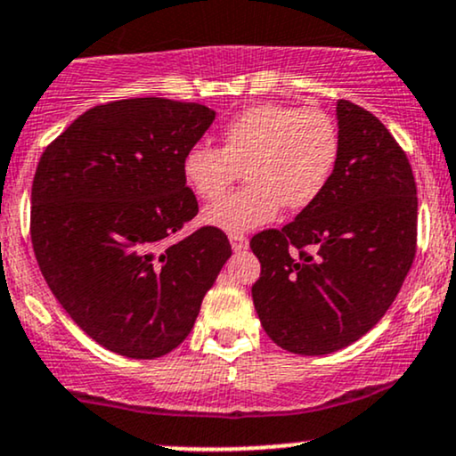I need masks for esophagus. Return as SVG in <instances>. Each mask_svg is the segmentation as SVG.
Segmentation results:
<instances>
[{
    "label": "esophagus",
    "instance_id": "esophagus-1",
    "mask_svg": "<svg viewBox=\"0 0 456 456\" xmlns=\"http://www.w3.org/2000/svg\"><path fill=\"white\" fill-rule=\"evenodd\" d=\"M229 242H232V248L235 253H242L246 246H248V238L244 233H232L229 235Z\"/></svg>",
    "mask_w": 456,
    "mask_h": 456
}]
</instances>
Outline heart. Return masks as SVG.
<instances>
[{"mask_svg":"<svg viewBox=\"0 0 456 456\" xmlns=\"http://www.w3.org/2000/svg\"><path fill=\"white\" fill-rule=\"evenodd\" d=\"M341 151L334 118L319 107L264 102L244 109L223 130V145L195 143L182 159V175L199 199H218L240 169L242 191L203 212V223L244 233L270 223L285 206L306 210L323 195Z\"/></svg>","mask_w":456,"mask_h":456,"instance_id":"1","label":"heart"}]
</instances>
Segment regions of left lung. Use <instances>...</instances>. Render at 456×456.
I'll return each mask as SVG.
<instances>
[{
	"instance_id": "obj_1",
	"label": "left lung",
	"mask_w": 456,
	"mask_h": 456,
	"mask_svg": "<svg viewBox=\"0 0 456 456\" xmlns=\"http://www.w3.org/2000/svg\"><path fill=\"white\" fill-rule=\"evenodd\" d=\"M337 169L282 229L250 240L255 311L279 347L338 352L386 315L416 257L418 197L405 151L373 113L337 102Z\"/></svg>"
}]
</instances>
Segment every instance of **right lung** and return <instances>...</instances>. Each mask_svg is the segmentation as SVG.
Segmentation results:
<instances>
[{
    "label": "right lung",
    "mask_w": 456,
    "mask_h": 456,
    "mask_svg": "<svg viewBox=\"0 0 456 456\" xmlns=\"http://www.w3.org/2000/svg\"><path fill=\"white\" fill-rule=\"evenodd\" d=\"M216 113L197 102L98 104L43 151L31 184V244L46 285L87 337L151 360L191 334L203 296L232 257L201 227L182 159Z\"/></svg>",
    "instance_id": "1"
}]
</instances>
